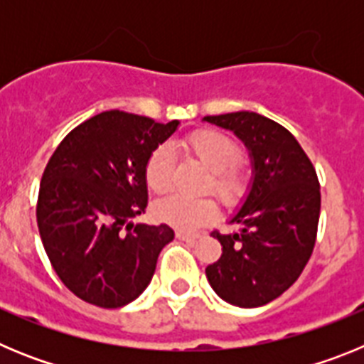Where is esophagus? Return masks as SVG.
Instances as JSON below:
<instances>
[{
	"instance_id": "34e87169",
	"label": "esophagus",
	"mask_w": 364,
	"mask_h": 364,
	"mask_svg": "<svg viewBox=\"0 0 364 364\" xmlns=\"http://www.w3.org/2000/svg\"><path fill=\"white\" fill-rule=\"evenodd\" d=\"M200 235L198 233H191V231H184V230H176V239L180 240H197Z\"/></svg>"
}]
</instances>
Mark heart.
Listing matches in <instances>:
<instances>
[{"instance_id": "heart-1", "label": "heart", "mask_w": 364, "mask_h": 364, "mask_svg": "<svg viewBox=\"0 0 364 364\" xmlns=\"http://www.w3.org/2000/svg\"><path fill=\"white\" fill-rule=\"evenodd\" d=\"M189 153L210 173L208 189H213L222 202L233 204L246 191V173L237 162L240 146L226 133L202 129L186 140ZM147 186L154 193H166L175 178V159L169 147L154 151L146 166ZM154 215L166 224L182 230H195L218 217V205L213 198H188L184 195H169L154 204Z\"/></svg>"}]
</instances>
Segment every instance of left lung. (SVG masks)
<instances>
[{
    "label": "left lung",
    "instance_id": "obj_1",
    "mask_svg": "<svg viewBox=\"0 0 364 364\" xmlns=\"http://www.w3.org/2000/svg\"><path fill=\"white\" fill-rule=\"evenodd\" d=\"M246 146L252 184L230 218L239 230L222 235V255L205 268L215 294L239 308L264 306L299 279L315 246L319 180L294 134L250 111L204 117Z\"/></svg>",
    "mask_w": 364,
    "mask_h": 364
}]
</instances>
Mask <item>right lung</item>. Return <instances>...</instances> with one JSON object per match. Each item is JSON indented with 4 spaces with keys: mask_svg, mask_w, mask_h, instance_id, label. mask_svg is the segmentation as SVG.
<instances>
[{
    "mask_svg": "<svg viewBox=\"0 0 364 364\" xmlns=\"http://www.w3.org/2000/svg\"><path fill=\"white\" fill-rule=\"evenodd\" d=\"M178 125L105 111L74 127L50 156L38 230L54 272L82 301L100 308L133 302L175 239L167 224L129 220L146 211L147 160Z\"/></svg>",
    "mask_w": 364,
    "mask_h": 364,
    "instance_id": "right-lung-1",
    "label": "right lung"
}]
</instances>
